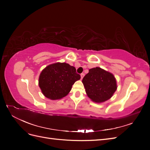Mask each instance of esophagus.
<instances>
[{
  "mask_svg": "<svg viewBox=\"0 0 150 150\" xmlns=\"http://www.w3.org/2000/svg\"><path fill=\"white\" fill-rule=\"evenodd\" d=\"M84 76V73H82V74H81V79H82L83 78V77Z\"/></svg>",
  "mask_w": 150,
  "mask_h": 150,
  "instance_id": "34e87169",
  "label": "esophagus"
}]
</instances>
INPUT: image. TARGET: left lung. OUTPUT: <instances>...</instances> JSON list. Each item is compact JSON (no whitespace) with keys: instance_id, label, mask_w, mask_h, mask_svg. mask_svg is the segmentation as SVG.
Here are the masks:
<instances>
[{"instance_id":"left-lung-1","label":"left lung","mask_w":150,"mask_h":150,"mask_svg":"<svg viewBox=\"0 0 150 150\" xmlns=\"http://www.w3.org/2000/svg\"><path fill=\"white\" fill-rule=\"evenodd\" d=\"M82 82L88 96L97 103L110 99L117 89L115 76L99 67L90 69Z\"/></svg>"}]
</instances>
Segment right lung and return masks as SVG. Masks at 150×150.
I'll use <instances>...</instances> for the list:
<instances>
[{
  "instance_id": "add662e5",
  "label": "right lung",
  "mask_w": 150,
  "mask_h": 150,
  "mask_svg": "<svg viewBox=\"0 0 150 150\" xmlns=\"http://www.w3.org/2000/svg\"><path fill=\"white\" fill-rule=\"evenodd\" d=\"M81 79L76 68L66 62H56L46 66L39 78V86L45 97L57 100L69 94L76 81Z\"/></svg>"
}]
</instances>
